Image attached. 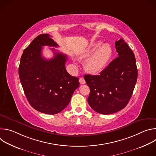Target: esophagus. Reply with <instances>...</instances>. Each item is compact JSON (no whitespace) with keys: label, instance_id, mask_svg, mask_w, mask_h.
Masks as SVG:
<instances>
[{"label":"esophagus","instance_id":"obj_1","mask_svg":"<svg viewBox=\"0 0 156 156\" xmlns=\"http://www.w3.org/2000/svg\"><path fill=\"white\" fill-rule=\"evenodd\" d=\"M79 81H80V83L81 84H84L86 83V81H85L84 78H83V77H81V78H80Z\"/></svg>","mask_w":156,"mask_h":156}]
</instances>
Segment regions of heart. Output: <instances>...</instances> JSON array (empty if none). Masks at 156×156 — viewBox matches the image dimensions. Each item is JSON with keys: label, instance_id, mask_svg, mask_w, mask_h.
I'll return each mask as SVG.
<instances>
[{"label": "heart", "instance_id": "heart-1", "mask_svg": "<svg viewBox=\"0 0 156 156\" xmlns=\"http://www.w3.org/2000/svg\"><path fill=\"white\" fill-rule=\"evenodd\" d=\"M101 41H98L88 48L80 56V58H87L85 62V69L91 73H96L101 72L112 57L113 49L109 44H102Z\"/></svg>", "mask_w": 156, "mask_h": 156}]
</instances>
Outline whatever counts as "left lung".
I'll return each mask as SVG.
<instances>
[{"mask_svg":"<svg viewBox=\"0 0 156 156\" xmlns=\"http://www.w3.org/2000/svg\"><path fill=\"white\" fill-rule=\"evenodd\" d=\"M119 57L99 75H85L90 88L89 105L96 112L112 114L124 108L134 90L138 78L135 54L122 39L115 42Z\"/></svg>","mask_w":156,"mask_h":156,"instance_id":"1","label":"left lung"}]
</instances>
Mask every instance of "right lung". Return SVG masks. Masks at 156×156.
Wrapping results in <instances>:
<instances>
[{
	"mask_svg": "<svg viewBox=\"0 0 156 156\" xmlns=\"http://www.w3.org/2000/svg\"><path fill=\"white\" fill-rule=\"evenodd\" d=\"M44 46L56 48L58 44L49 34L37 36L24 50L18 73L32 107L40 112L54 115L68 105L80 83L78 78L71 76L66 70L67 56L52 49L54 57L46 59L42 56Z\"/></svg>",
	"mask_w": 156,
	"mask_h": 156,
	"instance_id": "1",
	"label": "right lung"
}]
</instances>
